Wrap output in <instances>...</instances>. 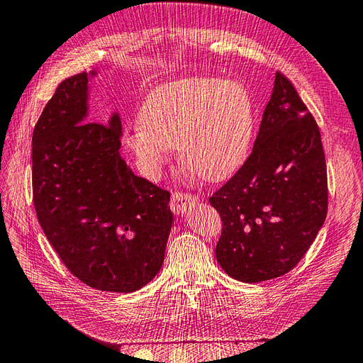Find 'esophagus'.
<instances>
[{"instance_id":"1","label":"esophagus","mask_w":363,"mask_h":363,"mask_svg":"<svg viewBox=\"0 0 363 363\" xmlns=\"http://www.w3.org/2000/svg\"><path fill=\"white\" fill-rule=\"evenodd\" d=\"M196 203H199V199L194 195H188L183 192H174L169 207L174 213L183 215L186 211H188V208H191V206H194Z\"/></svg>"}]
</instances>
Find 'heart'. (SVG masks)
<instances>
[{
  "label": "heart",
  "instance_id": "heart-1",
  "mask_svg": "<svg viewBox=\"0 0 363 363\" xmlns=\"http://www.w3.org/2000/svg\"><path fill=\"white\" fill-rule=\"evenodd\" d=\"M127 147L140 172L156 179L179 150L183 168L203 182L225 180L244 163L255 131V104L238 82L211 77L162 84L147 98Z\"/></svg>",
  "mask_w": 363,
  "mask_h": 363
}]
</instances>
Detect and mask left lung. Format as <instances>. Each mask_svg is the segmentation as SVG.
I'll list each match as a JSON object with an SVG mask.
<instances>
[{
	"label": "left lung",
	"instance_id": "left-lung-1",
	"mask_svg": "<svg viewBox=\"0 0 363 363\" xmlns=\"http://www.w3.org/2000/svg\"><path fill=\"white\" fill-rule=\"evenodd\" d=\"M327 199L320 128L277 72L250 157L208 199L223 219L218 263L244 283L284 276L321 230Z\"/></svg>",
	"mask_w": 363,
	"mask_h": 363
}]
</instances>
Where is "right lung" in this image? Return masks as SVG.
<instances>
[{
	"instance_id": "obj_1",
	"label": "right lung",
	"mask_w": 363,
	"mask_h": 363,
	"mask_svg": "<svg viewBox=\"0 0 363 363\" xmlns=\"http://www.w3.org/2000/svg\"><path fill=\"white\" fill-rule=\"evenodd\" d=\"M63 80L33 131L39 224L74 276L106 292H135L157 276L172 227L169 192L138 177L119 155L123 125L89 123V79Z\"/></svg>"
}]
</instances>
